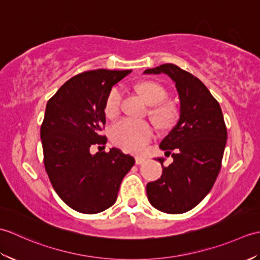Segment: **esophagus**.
<instances>
[{
	"label": "esophagus",
	"mask_w": 260,
	"mask_h": 260,
	"mask_svg": "<svg viewBox=\"0 0 260 260\" xmlns=\"http://www.w3.org/2000/svg\"><path fill=\"white\" fill-rule=\"evenodd\" d=\"M145 161H146L145 157H141V156H136V157H135V163H136L137 165L143 164Z\"/></svg>",
	"instance_id": "1"
}]
</instances>
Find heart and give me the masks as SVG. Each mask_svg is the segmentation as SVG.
<instances>
[{
    "instance_id": "obj_1",
    "label": "heart",
    "mask_w": 260,
    "mask_h": 260,
    "mask_svg": "<svg viewBox=\"0 0 260 260\" xmlns=\"http://www.w3.org/2000/svg\"><path fill=\"white\" fill-rule=\"evenodd\" d=\"M137 90L150 105H155L151 109L152 117L159 124H165L172 116V108L169 105H158L168 97L164 88L156 82L146 81L137 86ZM123 103V90L119 87H114L108 92L105 102V114L108 117L117 115ZM154 132L152 126L143 120L133 118H121L110 128V139L121 150L131 153H140L152 140Z\"/></svg>"
}]
</instances>
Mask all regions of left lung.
<instances>
[{
    "instance_id": "1",
    "label": "left lung",
    "mask_w": 260,
    "mask_h": 260,
    "mask_svg": "<svg viewBox=\"0 0 260 260\" xmlns=\"http://www.w3.org/2000/svg\"><path fill=\"white\" fill-rule=\"evenodd\" d=\"M165 74L175 82L180 97V118L159 144L173 163L163 167L158 180L146 185L148 201L162 212L183 213L200 203L212 189L221 169L227 127L221 107L197 77L173 63L146 69Z\"/></svg>"
}]
</instances>
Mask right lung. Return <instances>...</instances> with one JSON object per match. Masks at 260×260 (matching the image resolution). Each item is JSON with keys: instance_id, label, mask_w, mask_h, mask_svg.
Instances as JSON below:
<instances>
[{"instance_id": "right-lung-1", "label": "right lung", "mask_w": 260, "mask_h": 260, "mask_svg": "<svg viewBox=\"0 0 260 260\" xmlns=\"http://www.w3.org/2000/svg\"><path fill=\"white\" fill-rule=\"evenodd\" d=\"M131 70H89L74 76L49 99L40 136L43 162L57 194L76 211L98 213L112 207L135 159L118 148L90 154L107 142L105 102ZM103 150V149H102Z\"/></svg>"}]
</instances>
